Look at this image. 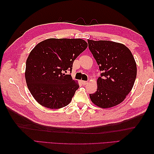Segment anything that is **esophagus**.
<instances>
[{
    "label": "esophagus",
    "instance_id": "34e87169",
    "mask_svg": "<svg viewBox=\"0 0 154 154\" xmlns=\"http://www.w3.org/2000/svg\"><path fill=\"white\" fill-rule=\"evenodd\" d=\"M81 83H82L83 85H85L88 84V81H81Z\"/></svg>",
    "mask_w": 154,
    "mask_h": 154
}]
</instances>
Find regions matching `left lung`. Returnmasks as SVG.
Returning a JSON list of instances; mask_svg holds the SVG:
<instances>
[{
    "label": "left lung",
    "instance_id": "obj_1",
    "mask_svg": "<svg viewBox=\"0 0 154 154\" xmlns=\"http://www.w3.org/2000/svg\"><path fill=\"white\" fill-rule=\"evenodd\" d=\"M88 44L103 72L97 81V91L89 94L90 99L103 109L116 106L131 91L136 78V63L132 52L118 42L88 40Z\"/></svg>",
    "mask_w": 154,
    "mask_h": 154
}]
</instances>
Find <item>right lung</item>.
Listing matches in <instances>:
<instances>
[{
	"label": "right lung",
	"mask_w": 154,
	"mask_h": 154,
	"mask_svg": "<svg viewBox=\"0 0 154 154\" xmlns=\"http://www.w3.org/2000/svg\"><path fill=\"white\" fill-rule=\"evenodd\" d=\"M87 46L80 38H50L33 48L26 63L25 79L39 104L58 109L70 103L79 85L65 73L72 71L74 60Z\"/></svg>",
	"instance_id": "obj_1"
}]
</instances>
